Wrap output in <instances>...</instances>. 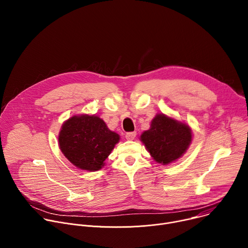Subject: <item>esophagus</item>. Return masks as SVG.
Instances as JSON below:
<instances>
[{
	"label": "esophagus",
	"instance_id": "obj_1",
	"mask_svg": "<svg viewBox=\"0 0 248 248\" xmlns=\"http://www.w3.org/2000/svg\"><path fill=\"white\" fill-rule=\"evenodd\" d=\"M135 136H136V132H135V131H133V132H127V133L125 134V138H126L127 140H133V139L135 138Z\"/></svg>",
	"mask_w": 248,
	"mask_h": 248
}]
</instances>
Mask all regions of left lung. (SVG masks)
I'll use <instances>...</instances> for the list:
<instances>
[{"label":"left lung","mask_w":248,"mask_h":248,"mask_svg":"<svg viewBox=\"0 0 248 248\" xmlns=\"http://www.w3.org/2000/svg\"><path fill=\"white\" fill-rule=\"evenodd\" d=\"M140 140L157 163L168 165L186 152L192 131L188 124L158 114L152 120L150 128L140 135Z\"/></svg>","instance_id":"1"}]
</instances>
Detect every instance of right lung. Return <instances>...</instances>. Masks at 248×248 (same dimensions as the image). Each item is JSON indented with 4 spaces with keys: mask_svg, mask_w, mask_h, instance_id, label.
Wrapping results in <instances>:
<instances>
[{
    "mask_svg": "<svg viewBox=\"0 0 248 248\" xmlns=\"http://www.w3.org/2000/svg\"><path fill=\"white\" fill-rule=\"evenodd\" d=\"M58 139L61 151L70 163L78 169L95 171L105 165L120 135L95 115H78L62 124Z\"/></svg>",
    "mask_w": 248,
    "mask_h": 248,
    "instance_id": "right-lung-1",
    "label": "right lung"
}]
</instances>
